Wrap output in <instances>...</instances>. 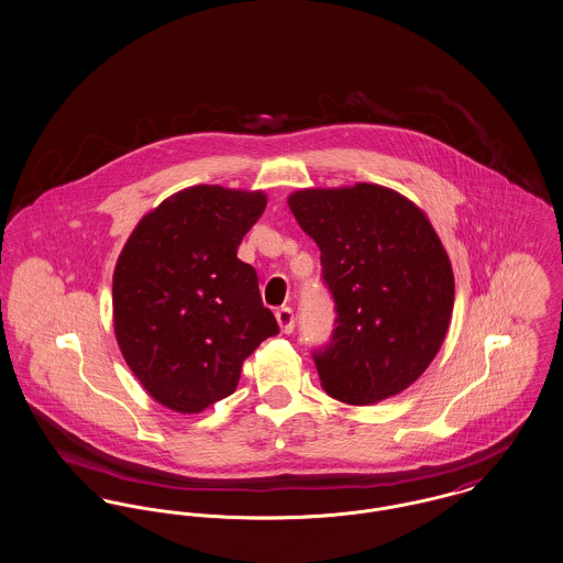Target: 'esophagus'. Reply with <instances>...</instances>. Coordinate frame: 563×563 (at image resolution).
Instances as JSON below:
<instances>
[{
	"mask_svg": "<svg viewBox=\"0 0 563 563\" xmlns=\"http://www.w3.org/2000/svg\"><path fill=\"white\" fill-rule=\"evenodd\" d=\"M276 321H278L280 330L285 334H291L294 328H296V314H294V310L289 306H283V308L276 310Z\"/></svg>",
	"mask_w": 563,
	"mask_h": 563,
	"instance_id": "34e87169",
	"label": "esophagus"
}]
</instances>
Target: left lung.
I'll use <instances>...</instances> for the list:
<instances>
[{
  "label": "left lung",
  "instance_id": "obj_1",
  "mask_svg": "<svg viewBox=\"0 0 563 563\" xmlns=\"http://www.w3.org/2000/svg\"><path fill=\"white\" fill-rule=\"evenodd\" d=\"M289 210L321 251L336 300L332 343L314 353L321 388L375 405L409 388L450 328L454 272L429 217L379 184L300 188Z\"/></svg>",
  "mask_w": 563,
  "mask_h": 563
}]
</instances>
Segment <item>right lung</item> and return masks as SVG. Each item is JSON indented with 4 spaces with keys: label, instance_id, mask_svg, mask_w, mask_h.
Instances as JSON below:
<instances>
[{
    "label": "right lung",
    "instance_id": "add662e5",
    "mask_svg": "<svg viewBox=\"0 0 563 563\" xmlns=\"http://www.w3.org/2000/svg\"><path fill=\"white\" fill-rule=\"evenodd\" d=\"M263 190L199 184L139 220L113 272V330L145 391L177 413L233 394L244 360L278 334L238 246Z\"/></svg>",
    "mask_w": 563,
    "mask_h": 563
}]
</instances>
